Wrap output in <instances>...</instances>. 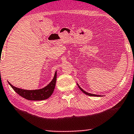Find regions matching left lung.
<instances>
[{"label": "left lung", "mask_w": 134, "mask_h": 134, "mask_svg": "<svg viewBox=\"0 0 134 134\" xmlns=\"http://www.w3.org/2000/svg\"><path fill=\"white\" fill-rule=\"evenodd\" d=\"M77 86H78V87H79V89H80V90L81 91H82L85 94H87V95H88V96H97V97H100V96H102V95H97V94H92V93H88V92H86L85 90H84L82 88H81V87L79 85V84L77 83Z\"/></svg>", "instance_id": "1"}]
</instances>
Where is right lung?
<instances>
[{
	"mask_svg": "<svg viewBox=\"0 0 134 134\" xmlns=\"http://www.w3.org/2000/svg\"><path fill=\"white\" fill-rule=\"evenodd\" d=\"M57 80V71L55 72L53 80L48 85L40 89L25 90L15 87L9 82L12 89L20 96L29 100H43L49 98L54 92Z\"/></svg>",
	"mask_w": 134,
	"mask_h": 134,
	"instance_id": "add662e5",
	"label": "right lung"
}]
</instances>
